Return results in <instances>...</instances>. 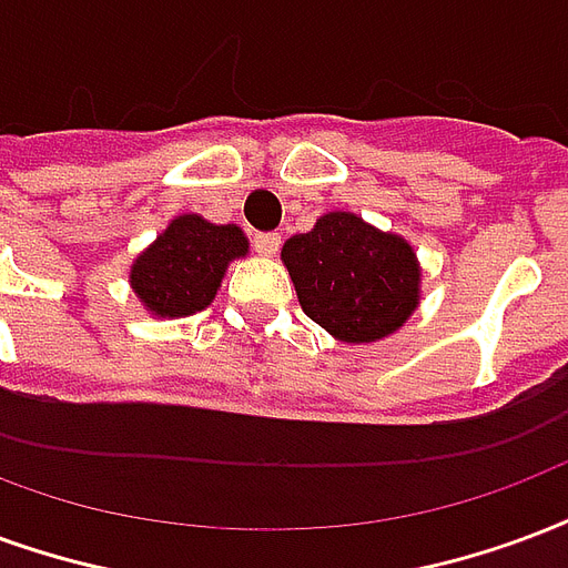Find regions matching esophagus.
Here are the masks:
<instances>
[{
  "label": "esophagus",
  "mask_w": 568,
  "mask_h": 568,
  "mask_svg": "<svg viewBox=\"0 0 568 568\" xmlns=\"http://www.w3.org/2000/svg\"><path fill=\"white\" fill-rule=\"evenodd\" d=\"M252 246H255V252H262V255H276V250H280V234L276 231H258V234H252Z\"/></svg>",
  "instance_id": "obj_1"
}]
</instances>
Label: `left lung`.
Listing matches in <instances>:
<instances>
[{"label":"left lung","mask_w":568,"mask_h":568,"mask_svg":"<svg viewBox=\"0 0 568 568\" xmlns=\"http://www.w3.org/2000/svg\"><path fill=\"white\" fill-rule=\"evenodd\" d=\"M283 262L306 316L343 343L388 337L418 306L413 246L355 213H325L285 241Z\"/></svg>","instance_id":"left-lung-1"}]
</instances>
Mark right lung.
<instances>
[{"label":"right lung","instance_id":"right-lung-1","mask_svg":"<svg viewBox=\"0 0 568 568\" xmlns=\"http://www.w3.org/2000/svg\"><path fill=\"white\" fill-rule=\"evenodd\" d=\"M237 225H213L201 216H178L132 267L134 295L155 316H192L216 297L231 258L246 255Z\"/></svg>","mask_w":568,"mask_h":568}]
</instances>
